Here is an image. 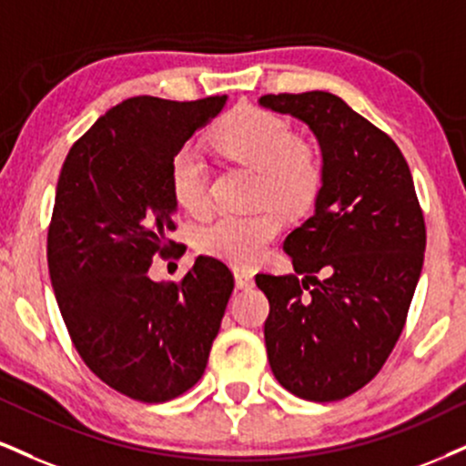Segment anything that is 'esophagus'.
Instances as JSON below:
<instances>
[{
	"label": "esophagus",
	"mask_w": 466,
	"mask_h": 466,
	"mask_svg": "<svg viewBox=\"0 0 466 466\" xmlns=\"http://www.w3.org/2000/svg\"><path fill=\"white\" fill-rule=\"evenodd\" d=\"M234 279H237V289L254 287V273L248 271V268H234Z\"/></svg>",
	"instance_id": "esophagus-1"
}]
</instances>
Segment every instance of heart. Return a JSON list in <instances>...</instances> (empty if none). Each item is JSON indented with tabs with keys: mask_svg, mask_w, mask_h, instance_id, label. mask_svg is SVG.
<instances>
[{
	"mask_svg": "<svg viewBox=\"0 0 466 466\" xmlns=\"http://www.w3.org/2000/svg\"><path fill=\"white\" fill-rule=\"evenodd\" d=\"M215 147L232 160L256 169V204H268L284 215L308 208L321 188L323 165L319 149L306 138L293 137L282 116L243 106L217 127ZM173 199L187 212L201 215L210 204L208 173L195 151L182 149L169 167ZM276 210L262 208L249 215L223 212L199 229L198 248L218 260L251 267L265 256L279 234Z\"/></svg>",
	"mask_w": 466,
	"mask_h": 466,
	"instance_id": "heart-1",
	"label": "heart"
}]
</instances>
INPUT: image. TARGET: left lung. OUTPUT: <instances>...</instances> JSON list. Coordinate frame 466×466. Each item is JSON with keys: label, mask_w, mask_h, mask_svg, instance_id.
Wrapping results in <instances>:
<instances>
[{"label": "left lung", "mask_w": 466, "mask_h": 466, "mask_svg": "<svg viewBox=\"0 0 466 466\" xmlns=\"http://www.w3.org/2000/svg\"><path fill=\"white\" fill-rule=\"evenodd\" d=\"M258 104L304 121L323 156L315 215L284 240L295 273L256 276L268 299V364L301 400L339 401L371 382L400 340L423 267V210L393 138L340 97Z\"/></svg>", "instance_id": "1"}]
</instances>
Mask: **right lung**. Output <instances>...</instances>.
Wrapping results in <instances>:
<instances>
[{
    "label": "right lung",
    "mask_w": 466,
    "mask_h": 466,
    "mask_svg": "<svg viewBox=\"0 0 466 466\" xmlns=\"http://www.w3.org/2000/svg\"><path fill=\"white\" fill-rule=\"evenodd\" d=\"M226 99H126L73 143L60 171L47 232L56 301L86 367L132 400L169 401L198 384L234 290L210 256L177 284L147 276L156 254L179 249L173 156Z\"/></svg>",
    "instance_id": "right-lung-1"
}]
</instances>
